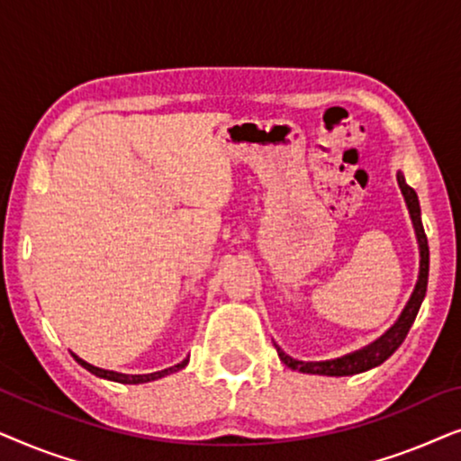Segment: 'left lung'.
<instances>
[{
	"label": "left lung",
	"mask_w": 461,
	"mask_h": 461,
	"mask_svg": "<svg viewBox=\"0 0 461 461\" xmlns=\"http://www.w3.org/2000/svg\"><path fill=\"white\" fill-rule=\"evenodd\" d=\"M396 178H399V186H401L402 194H405L409 213H411V220H413L415 235H418V243H420V258H421L420 279H418V285H415L411 300H409V304L405 306V311H402L401 319L396 321L394 327L386 333V336H382L377 342L367 346V348L352 352V355H346L342 358H333V361H321V363H304V361H295V358L287 357L285 352L276 346V352H279L281 361L285 363L289 369H298V371H302V374H317V375H355V374H361V371H367L371 367H377V365L386 361V358L402 344V339L407 338V333H409V330H411L415 317H418L421 300H424V295H426L430 251H428V237L424 232V224H421L418 194H415L413 188L407 185L405 178H402V174L396 176Z\"/></svg>",
	"instance_id": "left-lung-1"
}]
</instances>
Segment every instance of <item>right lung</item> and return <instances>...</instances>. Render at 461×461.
I'll return each instance as SVG.
<instances>
[{"label":"right lung","instance_id":"obj_1","mask_svg":"<svg viewBox=\"0 0 461 461\" xmlns=\"http://www.w3.org/2000/svg\"><path fill=\"white\" fill-rule=\"evenodd\" d=\"M75 357V355H73ZM75 361H77L81 367L90 371V374L98 375V377H104V380H111V382H119V384H144V382H153V380H159V377L163 375H169L174 374V371H178L185 367V365L188 363V358H185V361L174 365V367H167V369H161V371H155V374H147V375H128V374H117V371H106V369H100V367H94V365L81 361L79 357H75Z\"/></svg>","mask_w":461,"mask_h":461}]
</instances>
